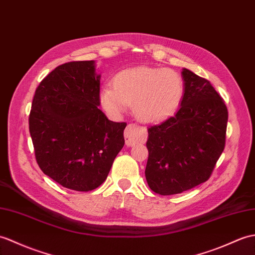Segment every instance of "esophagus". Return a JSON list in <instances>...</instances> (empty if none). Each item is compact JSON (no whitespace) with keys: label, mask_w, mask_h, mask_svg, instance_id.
I'll return each mask as SVG.
<instances>
[{"label":"esophagus","mask_w":255,"mask_h":255,"mask_svg":"<svg viewBox=\"0 0 255 255\" xmlns=\"http://www.w3.org/2000/svg\"><path fill=\"white\" fill-rule=\"evenodd\" d=\"M124 137H125L127 146H132L135 143H143L146 138V130L135 124H129L124 132Z\"/></svg>","instance_id":"34e87169"}]
</instances>
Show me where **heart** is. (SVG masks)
I'll list each match as a JSON object with an SVG mask.
<instances>
[{"label": "heart", "mask_w": 255, "mask_h": 255, "mask_svg": "<svg viewBox=\"0 0 255 255\" xmlns=\"http://www.w3.org/2000/svg\"><path fill=\"white\" fill-rule=\"evenodd\" d=\"M113 86L100 92V101L109 114L120 116L132 105L134 116L143 123H157L173 115L185 93L181 76L171 69L137 67L117 74Z\"/></svg>", "instance_id": "1"}]
</instances>
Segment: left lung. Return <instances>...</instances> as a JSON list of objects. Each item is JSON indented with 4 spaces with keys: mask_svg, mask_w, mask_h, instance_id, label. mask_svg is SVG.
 <instances>
[{
    "mask_svg": "<svg viewBox=\"0 0 255 255\" xmlns=\"http://www.w3.org/2000/svg\"><path fill=\"white\" fill-rule=\"evenodd\" d=\"M185 93L174 116L150 126L145 178L151 190L170 195L210 178L225 147L228 111L213 86L181 72Z\"/></svg>",
    "mask_w": 255,
    "mask_h": 255,
    "instance_id": "1",
    "label": "left lung"
}]
</instances>
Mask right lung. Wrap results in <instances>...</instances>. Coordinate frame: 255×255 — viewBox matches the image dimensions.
Instances as JSON below:
<instances>
[{"label": "right lung", "mask_w": 255, "mask_h": 255, "mask_svg": "<svg viewBox=\"0 0 255 255\" xmlns=\"http://www.w3.org/2000/svg\"><path fill=\"white\" fill-rule=\"evenodd\" d=\"M96 62H69L40 82L29 131L41 170L63 187L91 191L108 177L124 144L126 123L109 121L100 106Z\"/></svg>", "instance_id": "obj_1"}]
</instances>
